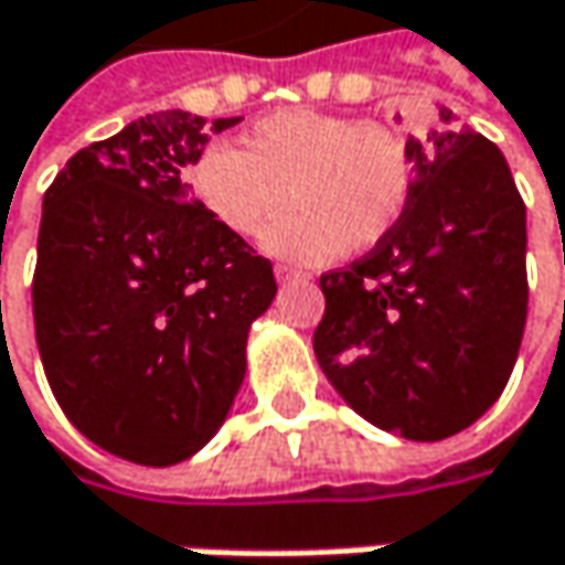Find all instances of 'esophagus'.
Returning a JSON list of instances; mask_svg holds the SVG:
<instances>
[{
    "mask_svg": "<svg viewBox=\"0 0 565 565\" xmlns=\"http://www.w3.org/2000/svg\"><path fill=\"white\" fill-rule=\"evenodd\" d=\"M275 278H278V281H297V278H300V271H297V268H290V265H275Z\"/></svg>",
    "mask_w": 565,
    "mask_h": 565,
    "instance_id": "obj_1",
    "label": "esophagus"
}]
</instances>
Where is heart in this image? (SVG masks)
Returning a JSON list of instances; mask_svg holds the SVG:
<instances>
[{"label": "heart", "instance_id": "heart-1", "mask_svg": "<svg viewBox=\"0 0 565 565\" xmlns=\"http://www.w3.org/2000/svg\"><path fill=\"white\" fill-rule=\"evenodd\" d=\"M206 216L235 238L262 230L271 255L323 265L382 245L407 213L414 161L401 135L327 113H275L242 141L206 145L186 168Z\"/></svg>", "mask_w": 565, "mask_h": 565}]
</instances>
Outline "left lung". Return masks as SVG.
Wrapping results in <instances>:
<instances>
[{
	"mask_svg": "<svg viewBox=\"0 0 565 565\" xmlns=\"http://www.w3.org/2000/svg\"><path fill=\"white\" fill-rule=\"evenodd\" d=\"M407 154L414 190L397 230L320 278L313 352L359 417L434 443L476 424L511 379L527 320V210L504 154L446 106Z\"/></svg>",
	"mask_w": 565,
	"mask_h": 565,
	"instance_id": "obj_1",
	"label": "left lung"
}]
</instances>
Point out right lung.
<instances>
[{"label": "right lung", "mask_w": 565, "mask_h": 565, "mask_svg": "<svg viewBox=\"0 0 565 565\" xmlns=\"http://www.w3.org/2000/svg\"><path fill=\"white\" fill-rule=\"evenodd\" d=\"M238 119L183 109L77 151L44 193L34 335L67 420L106 452L174 466L223 427L271 262L190 196L186 168Z\"/></svg>", "instance_id": "obj_1"}]
</instances>
